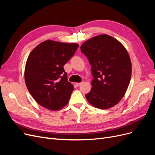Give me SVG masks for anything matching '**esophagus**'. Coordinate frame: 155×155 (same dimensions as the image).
Segmentation results:
<instances>
[{
	"mask_svg": "<svg viewBox=\"0 0 155 155\" xmlns=\"http://www.w3.org/2000/svg\"><path fill=\"white\" fill-rule=\"evenodd\" d=\"M83 83V82H80V83H76V85L78 86V87H79V86H81V84Z\"/></svg>",
	"mask_w": 155,
	"mask_h": 155,
	"instance_id": "obj_1",
	"label": "esophagus"
}]
</instances>
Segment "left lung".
<instances>
[{
  "mask_svg": "<svg viewBox=\"0 0 155 155\" xmlns=\"http://www.w3.org/2000/svg\"><path fill=\"white\" fill-rule=\"evenodd\" d=\"M80 48L91 64L94 78L87 100L100 109L114 107L124 96L130 81L132 64L127 51L107 34L89 39Z\"/></svg>",
  "mask_w": 155,
  "mask_h": 155,
  "instance_id": "8db88e82",
  "label": "left lung"
}]
</instances>
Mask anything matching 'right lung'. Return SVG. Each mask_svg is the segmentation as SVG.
Masks as SVG:
<instances>
[{
	"label": "right lung",
	"mask_w": 155,
	"mask_h": 155,
	"mask_svg": "<svg viewBox=\"0 0 155 155\" xmlns=\"http://www.w3.org/2000/svg\"><path fill=\"white\" fill-rule=\"evenodd\" d=\"M77 43L46 40L29 54L25 69L28 90L37 103L51 110L66 106L74 86L63 68L78 48Z\"/></svg>",
	"instance_id": "1"
}]
</instances>
